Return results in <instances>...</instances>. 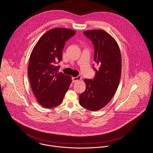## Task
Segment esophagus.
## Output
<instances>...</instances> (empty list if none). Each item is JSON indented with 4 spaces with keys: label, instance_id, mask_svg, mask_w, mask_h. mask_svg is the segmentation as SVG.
<instances>
[{
    "label": "esophagus",
    "instance_id": "esophagus-1",
    "mask_svg": "<svg viewBox=\"0 0 153 153\" xmlns=\"http://www.w3.org/2000/svg\"><path fill=\"white\" fill-rule=\"evenodd\" d=\"M82 77L80 76H77V77H72V82H74L79 81L80 80H81Z\"/></svg>",
    "mask_w": 153,
    "mask_h": 153
}]
</instances>
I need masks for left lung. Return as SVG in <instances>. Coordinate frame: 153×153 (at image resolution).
Wrapping results in <instances>:
<instances>
[{"label":"left lung","instance_id":"8db88e82","mask_svg":"<svg viewBox=\"0 0 153 153\" xmlns=\"http://www.w3.org/2000/svg\"><path fill=\"white\" fill-rule=\"evenodd\" d=\"M93 43L94 60L100 68L93 80L85 79L86 89L79 96L83 108L96 111L106 105L114 97L120 82L122 71L120 51L115 39L102 30L84 31Z\"/></svg>","mask_w":153,"mask_h":153}]
</instances>
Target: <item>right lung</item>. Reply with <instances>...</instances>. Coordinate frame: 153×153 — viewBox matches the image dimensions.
Instances as JSON below:
<instances>
[{"mask_svg": "<svg viewBox=\"0 0 153 153\" xmlns=\"http://www.w3.org/2000/svg\"><path fill=\"white\" fill-rule=\"evenodd\" d=\"M75 34L68 28L51 29L39 38L31 52L28 77L37 101L45 108L60 105L70 87L71 77L59 73L56 64L62 60L66 41Z\"/></svg>", "mask_w": 153, "mask_h": 153, "instance_id": "add662e5", "label": "right lung"}]
</instances>
